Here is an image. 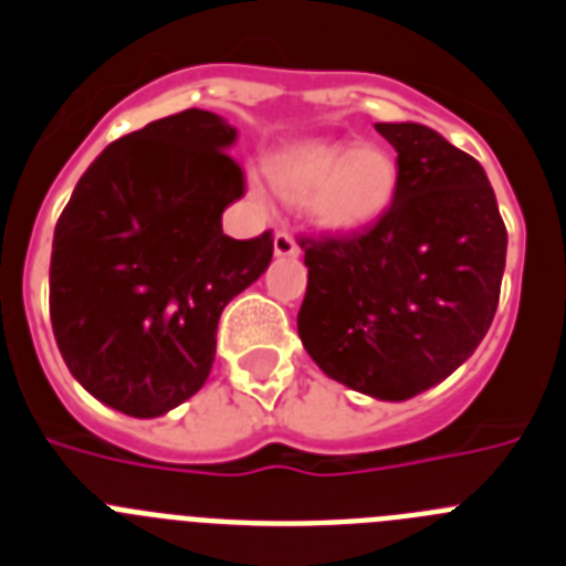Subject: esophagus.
Listing matches in <instances>:
<instances>
[{"label":"esophagus","instance_id":"34e87169","mask_svg":"<svg viewBox=\"0 0 566 566\" xmlns=\"http://www.w3.org/2000/svg\"><path fill=\"white\" fill-rule=\"evenodd\" d=\"M300 247L294 243V238L289 232L274 234V258H297Z\"/></svg>","mask_w":566,"mask_h":566}]
</instances>
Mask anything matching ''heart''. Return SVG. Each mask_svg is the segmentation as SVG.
Returning a JSON list of instances; mask_svg holds the SVG:
<instances>
[{"label": "heart", "mask_w": 566, "mask_h": 566, "mask_svg": "<svg viewBox=\"0 0 566 566\" xmlns=\"http://www.w3.org/2000/svg\"><path fill=\"white\" fill-rule=\"evenodd\" d=\"M266 178L283 201L303 203L319 232L357 234L391 209L399 164L374 142H303L272 155Z\"/></svg>", "instance_id": "heart-1"}]
</instances>
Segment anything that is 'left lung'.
<instances>
[{
	"label": "left lung",
	"mask_w": 566,
	"mask_h": 566,
	"mask_svg": "<svg viewBox=\"0 0 566 566\" xmlns=\"http://www.w3.org/2000/svg\"><path fill=\"white\" fill-rule=\"evenodd\" d=\"M397 149L391 209L357 234L303 240L297 334L319 371L402 402L476 352L499 306L507 229L476 158L424 124H374Z\"/></svg>",
	"instance_id": "8db88e82"
}]
</instances>
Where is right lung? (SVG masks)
Listing matches in <instances>:
<instances>
[{"label":"right lung","instance_id":"1","mask_svg":"<svg viewBox=\"0 0 566 566\" xmlns=\"http://www.w3.org/2000/svg\"><path fill=\"white\" fill-rule=\"evenodd\" d=\"M238 129L184 109L109 144L53 232L50 323L70 374L98 402L155 419L207 382L227 303L272 263V232L223 234L243 195Z\"/></svg>","mask_w":566,"mask_h":566}]
</instances>
